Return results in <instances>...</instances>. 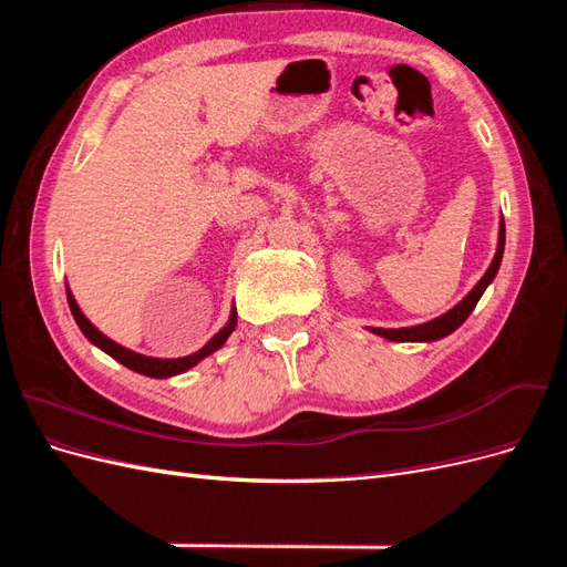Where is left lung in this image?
<instances>
[{
	"instance_id": "8db88e82",
	"label": "left lung",
	"mask_w": 567,
	"mask_h": 567,
	"mask_svg": "<svg viewBox=\"0 0 567 567\" xmlns=\"http://www.w3.org/2000/svg\"><path fill=\"white\" fill-rule=\"evenodd\" d=\"M504 244H506V227H504V219L499 221V244H496V255L489 265V269L485 271V277L475 284V288L471 293L463 298L456 307L447 315H442L433 321L427 323H419V326H406V329H371L375 336L394 340V342H431V340H440L444 336H450L452 331H456L458 326L468 319V315L475 310L477 300L483 298L485 288L492 284V279L496 277V271H499L502 265V257H504Z\"/></svg>"
}]
</instances>
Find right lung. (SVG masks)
<instances>
[{
	"mask_svg": "<svg viewBox=\"0 0 567 567\" xmlns=\"http://www.w3.org/2000/svg\"><path fill=\"white\" fill-rule=\"evenodd\" d=\"M65 293H68V307H71V312L80 326V331L84 333V338H87L90 342H94V346L99 350H104L106 354H111L113 359H117L120 364H125L127 369L142 373V375H151V379H169V375H177V373H184L192 367H196L200 359H205L208 354H213L215 350H219L221 346H225L227 338L231 336V331L236 329V307H231V315H229V321L225 329H221L219 333H215L210 338L208 346H203L198 352L194 354H186V357H179V359H158V357H146V354H140V352H132L123 346H117V342H113L109 336L101 333L96 326L82 315V310L78 307L71 288L65 286Z\"/></svg>",
	"mask_w": 567,
	"mask_h": 567,
	"instance_id": "1",
	"label": "right lung"
}]
</instances>
